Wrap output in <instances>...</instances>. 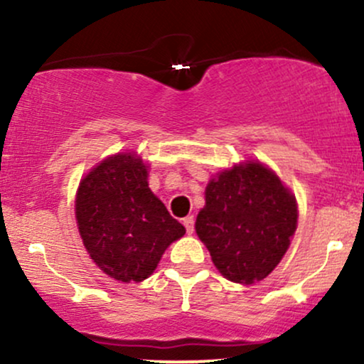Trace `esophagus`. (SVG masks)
I'll return each mask as SVG.
<instances>
[{
  "mask_svg": "<svg viewBox=\"0 0 364 364\" xmlns=\"http://www.w3.org/2000/svg\"><path fill=\"white\" fill-rule=\"evenodd\" d=\"M183 224H185L188 235H191V232H193V229H195V219H193V217H191V215L185 217V219H183Z\"/></svg>",
  "mask_w": 364,
  "mask_h": 364,
  "instance_id": "1",
  "label": "esophagus"
}]
</instances>
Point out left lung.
Segmentation results:
<instances>
[{
  "label": "left lung",
  "mask_w": 364,
  "mask_h": 364,
  "mask_svg": "<svg viewBox=\"0 0 364 364\" xmlns=\"http://www.w3.org/2000/svg\"><path fill=\"white\" fill-rule=\"evenodd\" d=\"M296 225V196L272 169L248 161L208 181L195 229L225 279L253 284L279 265Z\"/></svg>",
  "instance_id": "obj_1"
}]
</instances>
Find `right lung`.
Instances as JSON below:
<instances>
[{"label": "right lung", "mask_w": 364, "mask_h": 364, "mask_svg": "<svg viewBox=\"0 0 364 364\" xmlns=\"http://www.w3.org/2000/svg\"><path fill=\"white\" fill-rule=\"evenodd\" d=\"M147 169L136 154H116L82 179L75 198L83 246L114 281H145L186 232L150 191Z\"/></svg>", "instance_id": "obj_1"}]
</instances>
